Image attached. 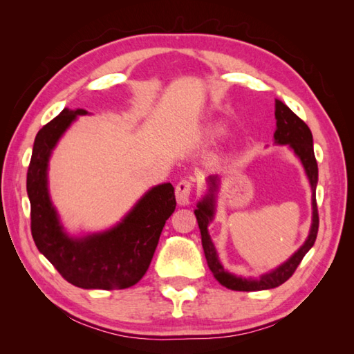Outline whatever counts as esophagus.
Masks as SVG:
<instances>
[{
    "instance_id": "obj_1",
    "label": "esophagus",
    "mask_w": 354,
    "mask_h": 354,
    "mask_svg": "<svg viewBox=\"0 0 354 354\" xmlns=\"http://www.w3.org/2000/svg\"><path fill=\"white\" fill-rule=\"evenodd\" d=\"M190 193H192V184L189 181H179L175 190V196L176 202L179 205H189L190 204Z\"/></svg>"
}]
</instances>
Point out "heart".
Segmentation results:
<instances>
[{"label":"heart","instance_id":"b5f03b06","mask_svg":"<svg viewBox=\"0 0 354 354\" xmlns=\"http://www.w3.org/2000/svg\"><path fill=\"white\" fill-rule=\"evenodd\" d=\"M225 132H227V127L222 126V124H214L208 129V135L212 138H219V137H222Z\"/></svg>","mask_w":354,"mask_h":354}]
</instances>
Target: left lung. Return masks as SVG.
Listing matches in <instances>:
<instances>
[{
	"label": "left lung",
	"mask_w": 354,
	"mask_h": 354,
	"mask_svg": "<svg viewBox=\"0 0 354 354\" xmlns=\"http://www.w3.org/2000/svg\"><path fill=\"white\" fill-rule=\"evenodd\" d=\"M275 120H277V129L274 133V142L275 145L286 146L288 145L295 156L301 161L306 176L309 179L310 189H312V225L309 236H307L306 242L299 246V250L293 252L290 257L281 263L280 266L269 270V272L260 275L259 278H246L236 274L228 272L227 269L222 266L217 255L216 246L213 243L212 237L208 232V225L213 222L216 214V198L217 192H219L221 178L219 175H209L207 178L208 190L205 196L202 198L196 209H194V216L198 219V225L201 230L202 237V248H204V254L208 263V268L212 270L214 278L222 286L231 290H240V292H254V290H266L274 289L278 286L288 281L295 272L299 263H301L304 255L309 252L313 246L315 240H317L318 227H319V217H318V207H317V184H318V164L315 160L313 152V137L301 118L286 106L281 100H275Z\"/></svg>",
	"instance_id": "obj_1"
}]
</instances>
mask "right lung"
Instances as JSON below:
<instances>
[{
  "label": "right lung",
  "mask_w": 354,
  "mask_h": 354,
  "mask_svg": "<svg viewBox=\"0 0 354 354\" xmlns=\"http://www.w3.org/2000/svg\"><path fill=\"white\" fill-rule=\"evenodd\" d=\"M85 109L65 108L37 132L27 171L32 236L41 254L66 281L82 289H126L149 269L161 231L175 212V189L155 185L109 230L70 236L48 190V162L56 145Z\"/></svg>",
  "instance_id": "obj_1"
}]
</instances>
